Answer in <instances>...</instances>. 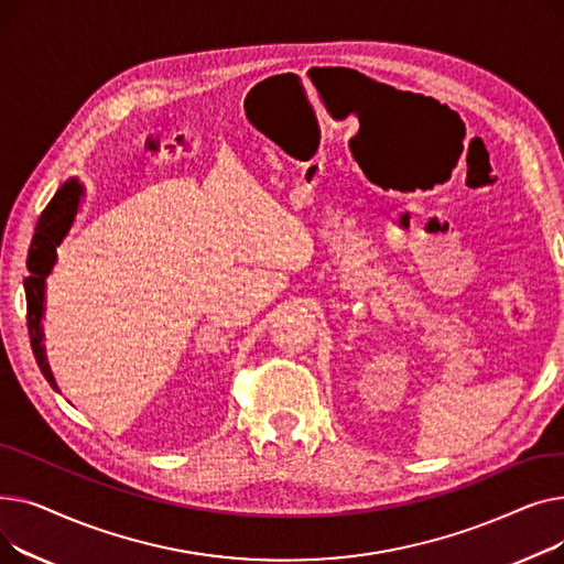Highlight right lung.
<instances>
[{
  "mask_svg": "<svg viewBox=\"0 0 564 564\" xmlns=\"http://www.w3.org/2000/svg\"><path fill=\"white\" fill-rule=\"evenodd\" d=\"M77 200H79V187L75 181L66 183L62 189H56L54 198L47 203V207L36 224V232L32 237V245H29V256H26L29 276L24 279V292H26L29 340H32L36 364L52 387H56V383L45 364L43 332H41L43 290H45V276L50 274L52 264L56 260V247L64 240V235L70 228V221L75 217Z\"/></svg>",
  "mask_w": 564,
  "mask_h": 564,
  "instance_id": "right-lung-1",
  "label": "right lung"
}]
</instances>
